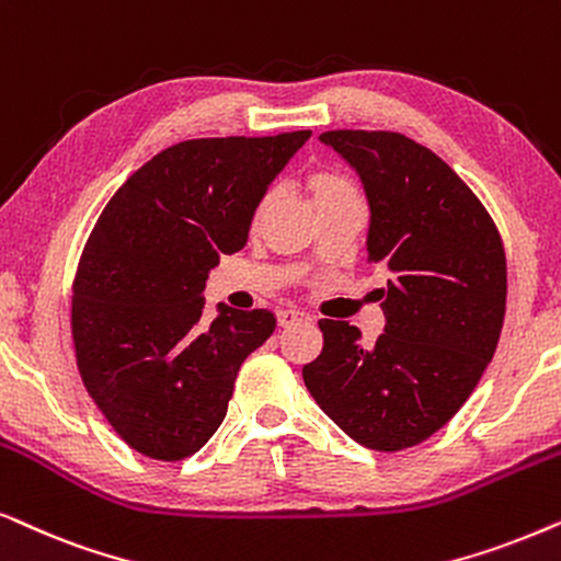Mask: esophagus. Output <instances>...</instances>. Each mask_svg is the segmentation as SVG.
<instances>
[{"instance_id": "obj_1", "label": "esophagus", "mask_w": 561, "mask_h": 561, "mask_svg": "<svg viewBox=\"0 0 561 561\" xmlns=\"http://www.w3.org/2000/svg\"><path fill=\"white\" fill-rule=\"evenodd\" d=\"M276 320H279L282 328H289V325H297V323H308L310 316H305V312H300V310L285 308V310H276Z\"/></svg>"}]
</instances>
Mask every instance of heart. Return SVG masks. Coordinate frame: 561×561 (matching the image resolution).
<instances>
[{
	"mask_svg": "<svg viewBox=\"0 0 561 561\" xmlns=\"http://www.w3.org/2000/svg\"><path fill=\"white\" fill-rule=\"evenodd\" d=\"M308 186L312 192V199H316V205H331V203H343V199H358V192L356 186L348 182V179H343L339 174H333V171H316L308 179ZM268 207H272V194H264V197L259 199L256 205H253V213H251V226L256 228L261 220H264V215L268 213Z\"/></svg>",
	"mask_w": 561,
	"mask_h": 561,
	"instance_id": "obj_1",
	"label": "heart"
}]
</instances>
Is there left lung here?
Here are the masks:
<instances>
[{
  "label": "left lung",
  "mask_w": 561,
  "mask_h": 561,
  "mask_svg": "<svg viewBox=\"0 0 561 561\" xmlns=\"http://www.w3.org/2000/svg\"><path fill=\"white\" fill-rule=\"evenodd\" d=\"M320 140L362 179L367 253L390 279L375 346L346 320H320L323 351L302 379L354 442L400 451L444 428L492 362L505 318L503 241L457 171L415 140L390 130Z\"/></svg>",
  "instance_id": "1"
}]
</instances>
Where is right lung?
Segmentation results:
<instances>
[{
    "mask_svg": "<svg viewBox=\"0 0 561 561\" xmlns=\"http://www.w3.org/2000/svg\"><path fill=\"white\" fill-rule=\"evenodd\" d=\"M310 138H197L156 153L104 207L81 253L71 300L79 375L117 436L179 461L210 442L238 369L274 333L268 310L218 305L205 282L249 241L253 205Z\"/></svg>",
    "mask_w": 561,
    "mask_h": 561,
    "instance_id": "right-lung-1",
    "label": "right lung"
}]
</instances>
